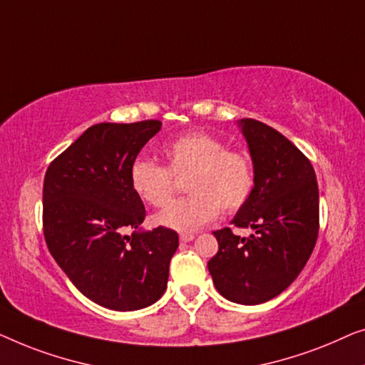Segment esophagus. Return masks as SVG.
<instances>
[{
  "instance_id": "esophagus-1",
  "label": "esophagus",
  "mask_w": 365,
  "mask_h": 365,
  "mask_svg": "<svg viewBox=\"0 0 365 365\" xmlns=\"http://www.w3.org/2000/svg\"><path fill=\"white\" fill-rule=\"evenodd\" d=\"M195 238L193 233H182L180 235V243H188V241H192Z\"/></svg>"
}]
</instances>
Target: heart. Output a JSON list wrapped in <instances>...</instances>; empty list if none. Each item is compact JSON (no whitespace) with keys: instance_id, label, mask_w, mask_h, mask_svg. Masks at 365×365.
Instances as JSON below:
<instances>
[{"instance_id":"heart-1","label":"heart","mask_w":365,"mask_h":365,"mask_svg":"<svg viewBox=\"0 0 365 365\" xmlns=\"http://www.w3.org/2000/svg\"><path fill=\"white\" fill-rule=\"evenodd\" d=\"M167 165L135 160L130 187L147 205L162 208L175 193V178H185L187 198L177 200L153 217V223L178 233H193L223 212H236L255 192V163L248 153L230 150L207 132H188L163 147Z\"/></svg>"}]
</instances>
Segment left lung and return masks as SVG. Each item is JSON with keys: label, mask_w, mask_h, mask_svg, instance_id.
I'll list each match as a JSON object with an SVG mask.
<instances>
[{"label": "left lung", "mask_w": 365, "mask_h": 365, "mask_svg": "<svg viewBox=\"0 0 365 365\" xmlns=\"http://www.w3.org/2000/svg\"><path fill=\"white\" fill-rule=\"evenodd\" d=\"M255 163L256 185L232 228L213 232L218 253L208 261L217 291L238 304H261L297 278L319 233V190L309 158L273 127L241 119Z\"/></svg>", "instance_id": "8db88e82"}]
</instances>
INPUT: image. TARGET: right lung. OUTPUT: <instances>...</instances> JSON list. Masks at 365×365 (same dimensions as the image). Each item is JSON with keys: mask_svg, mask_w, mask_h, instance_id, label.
Returning <instances> with one entry per match:
<instances>
[{"mask_svg": "<svg viewBox=\"0 0 365 365\" xmlns=\"http://www.w3.org/2000/svg\"><path fill=\"white\" fill-rule=\"evenodd\" d=\"M160 120L102 122L49 163L43 185V232L49 253L91 301L114 311L153 304L167 289L178 235L137 232L145 207L130 167ZM127 229H135L127 237Z\"/></svg>", "mask_w": 365, "mask_h": 365, "instance_id": "1", "label": "right lung"}]
</instances>
